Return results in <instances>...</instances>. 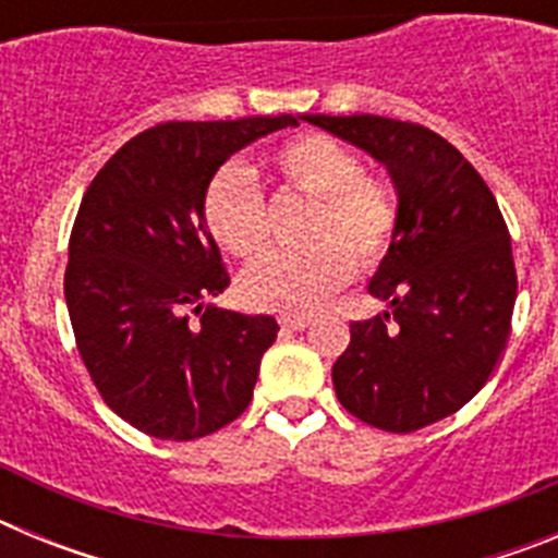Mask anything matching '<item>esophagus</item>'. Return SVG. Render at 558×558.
<instances>
[{"label":"esophagus","mask_w":558,"mask_h":558,"mask_svg":"<svg viewBox=\"0 0 558 558\" xmlns=\"http://www.w3.org/2000/svg\"><path fill=\"white\" fill-rule=\"evenodd\" d=\"M279 324H282L284 329H290V332H304V329L310 327V318H290V315H282Z\"/></svg>","instance_id":"34e87169"}]
</instances>
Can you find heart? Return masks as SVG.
Here are the masks:
<instances>
[{
	"mask_svg": "<svg viewBox=\"0 0 558 558\" xmlns=\"http://www.w3.org/2000/svg\"><path fill=\"white\" fill-rule=\"evenodd\" d=\"M276 172L293 190L318 201L307 251H268L240 276V295L254 310L282 315L315 313L363 268L388 254L397 234V195L386 181L363 172L352 147L327 133H302L274 156ZM204 218L211 236L234 256H251L268 240L263 190L245 167L226 165L209 181ZM353 251L349 255L345 248Z\"/></svg>",
	"mask_w": 558,
	"mask_h": 558,
	"instance_id": "heart-1",
	"label": "heart"
}]
</instances>
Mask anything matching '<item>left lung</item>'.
Masks as SVG:
<instances>
[{
    "label": "left lung",
    "mask_w": 558,
    "mask_h": 558,
    "mask_svg": "<svg viewBox=\"0 0 558 558\" xmlns=\"http://www.w3.org/2000/svg\"><path fill=\"white\" fill-rule=\"evenodd\" d=\"M302 120L386 167L399 206L393 243L368 282L391 310L349 327L335 393L379 430L433 425L486 386L506 349L517 302L506 220L475 167L427 128L374 113Z\"/></svg>",
    "instance_id": "obj_1"
}]
</instances>
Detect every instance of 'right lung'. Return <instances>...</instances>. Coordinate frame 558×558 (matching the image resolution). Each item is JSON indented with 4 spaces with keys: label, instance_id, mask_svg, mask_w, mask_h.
I'll return each instance as SVG.
<instances>
[{
    "label": "right lung",
    "instance_id": "obj_1",
    "mask_svg": "<svg viewBox=\"0 0 558 558\" xmlns=\"http://www.w3.org/2000/svg\"><path fill=\"white\" fill-rule=\"evenodd\" d=\"M295 125L282 113L147 128L83 195L63 276L69 322L106 405L147 436H209L254 397L279 324L211 304L229 274L204 198L236 150Z\"/></svg>",
    "mask_w": 558,
    "mask_h": 558
}]
</instances>
